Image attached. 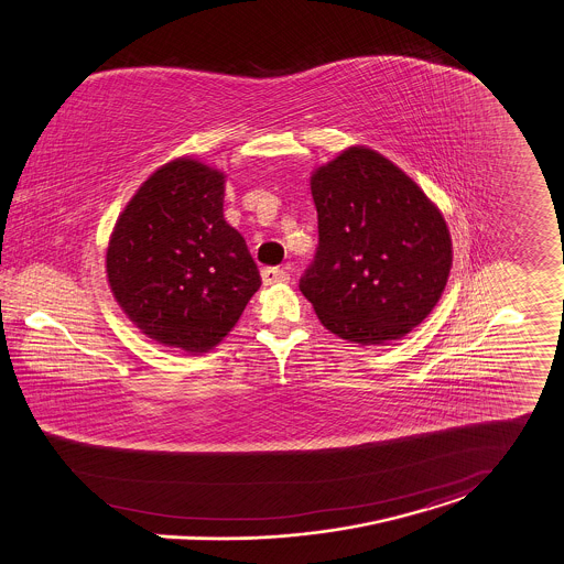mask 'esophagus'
I'll return each instance as SVG.
<instances>
[{
	"instance_id": "34e87169",
	"label": "esophagus",
	"mask_w": 564,
	"mask_h": 564,
	"mask_svg": "<svg viewBox=\"0 0 564 564\" xmlns=\"http://www.w3.org/2000/svg\"><path fill=\"white\" fill-rule=\"evenodd\" d=\"M260 275H262L264 284H280V282H289V278H291L286 267H264Z\"/></svg>"
}]
</instances>
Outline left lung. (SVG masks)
Wrapping results in <instances>:
<instances>
[{
	"mask_svg": "<svg viewBox=\"0 0 564 564\" xmlns=\"http://www.w3.org/2000/svg\"><path fill=\"white\" fill-rule=\"evenodd\" d=\"M318 248L300 291L321 323L358 345L405 336L440 302L451 264L448 226L392 161L354 147L310 178Z\"/></svg>",
	"mask_w": 564,
	"mask_h": 564,
	"instance_id": "8db88e82",
	"label": "left lung"
}]
</instances>
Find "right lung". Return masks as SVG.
Here are the masks:
<instances>
[{"label": "right lung", "instance_id": "add662e5", "mask_svg": "<svg viewBox=\"0 0 564 564\" xmlns=\"http://www.w3.org/2000/svg\"><path fill=\"white\" fill-rule=\"evenodd\" d=\"M107 280L149 338L215 347L260 289L246 239L224 219V174L194 159L159 167L116 221Z\"/></svg>", "mask_w": 564, "mask_h": 564}]
</instances>
